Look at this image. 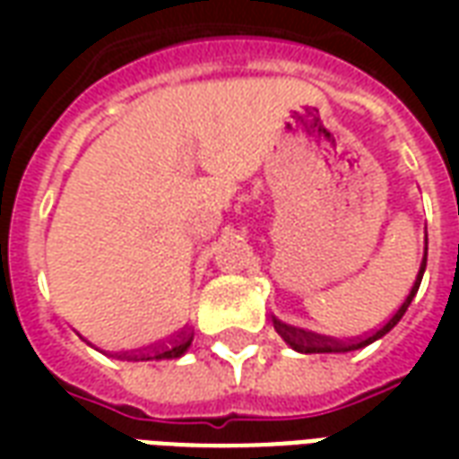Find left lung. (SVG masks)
I'll return each mask as SVG.
<instances>
[{"label":"left lung","instance_id":"obj_1","mask_svg":"<svg viewBox=\"0 0 459 459\" xmlns=\"http://www.w3.org/2000/svg\"><path fill=\"white\" fill-rule=\"evenodd\" d=\"M425 263H428V236H425V255H423V263H420V270H418V278H415L413 288L408 292V298L403 299V305L395 309V315L385 325L376 329V332H368L364 337H354L349 339V342H342V339H332V337H322V334H315V332H305V329H298V327H290V325H282L278 319H273V325L278 329V334L285 342H288L295 351H302V354H342V351H354V349H361V346H368L371 342L376 339H381L384 334H388L391 329L401 322V317L405 315V309L408 305L413 302L415 292L420 288V280H423V273H425Z\"/></svg>","mask_w":459,"mask_h":459}]
</instances>
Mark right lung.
I'll return each instance as SVG.
<instances>
[{"mask_svg": "<svg viewBox=\"0 0 459 459\" xmlns=\"http://www.w3.org/2000/svg\"><path fill=\"white\" fill-rule=\"evenodd\" d=\"M191 339H194V334H189V332H179V334H174V337H169L167 342H160V344L150 346V349H144V351H130V354H120L122 359H177V356H181L186 349H189Z\"/></svg>", "mask_w": 459, "mask_h": 459, "instance_id": "right-lung-1", "label": "right lung"}]
</instances>
